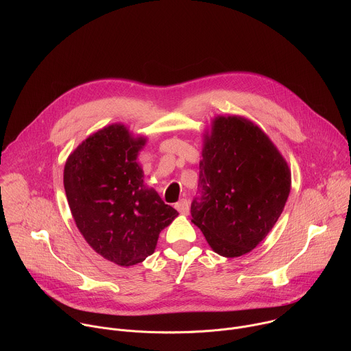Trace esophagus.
Segmentation results:
<instances>
[{
    "label": "esophagus",
    "mask_w": 351,
    "mask_h": 351,
    "mask_svg": "<svg viewBox=\"0 0 351 351\" xmlns=\"http://www.w3.org/2000/svg\"><path fill=\"white\" fill-rule=\"evenodd\" d=\"M175 208H176L180 214L187 215V214H189V210H190V208H189V202H187L186 198H182L179 203H176V204H175Z\"/></svg>",
    "instance_id": "obj_1"
}]
</instances>
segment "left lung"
<instances>
[{
    "label": "left lung",
    "mask_w": 351,
    "mask_h": 351,
    "mask_svg": "<svg viewBox=\"0 0 351 351\" xmlns=\"http://www.w3.org/2000/svg\"><path fill=\"white\" fill-rule=\"evenodd\" d=\"M290 183L286 161L258 126L240 117H218L199 161L191 222L215 253L240 257L271 232Z\"/></svg>",
    "instance_id": "left-lung-1"
}]
</instances>
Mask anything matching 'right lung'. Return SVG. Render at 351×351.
<instances>
[{"label":"right lung","instance_id":"add662e5","mask_svg":"<svg viewBox=\"0 0 351 351\" xmlns=\"http://www.w3.org/2000/svg\"><path fill=\"white\" fill-rule=\"evenodd\" d=\"M145 138L111 125L69 156L64 186L76 226L95 253L121 267L154 253L160 232L178 211L144 184L137 153Z\"/></svg>","mask_w":351,"mask_h":351}]
</instances>
